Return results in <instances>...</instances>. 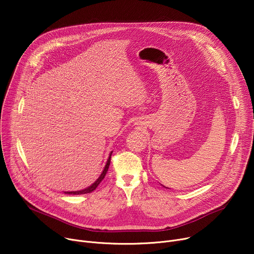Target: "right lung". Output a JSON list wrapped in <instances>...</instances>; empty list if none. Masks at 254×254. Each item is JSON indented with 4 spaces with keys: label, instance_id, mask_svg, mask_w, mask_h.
<instances>
[{
    "label": "right lung",
    "instance_id": "add662e5",
    "mask_svg": "<svg viewBox=\"0 0 254 254\" xmlns=\"http://www.w3.org/2000/svg\"><path fill=\"white\" fill-rule=\"evenodd\" d=\"M112 152L113 151H111L110 152V154H109V157H108V159H107V163H106V166H105V168H104V170H103V172H102V174L100 175V177L93 182L90 186H88V188H86V189H84V190H76V191H64L65 194H84V193H89V192H91V191H93L95 190L97 188H98V185L101 183V181L105 178V176H106V173H107V171H108V169H109V166H110V161H111V154H112Z\"/></svg>",
    "mask_w": 254,
    "mask_h": 254
}]
</instances>
